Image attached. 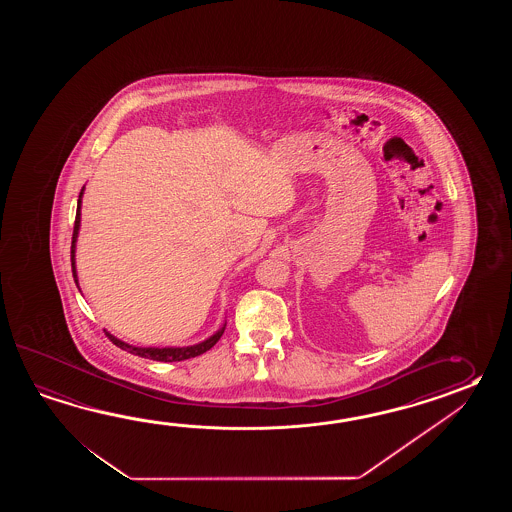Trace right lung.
Segmentation results:
<instances>
[{
	"mask_svg": "<svg viewBox=\"0 0 512 512\" xmlns=\"http://www.w3.org/2000/svg\"><path fill=\"white\" fill-rule=\"evenodd\" d=\"M84 190H86V186H82L80 196H78L77 218H75V230H73V241H71V267H73V278H75L77 287V258H75V256H77L78 232H80V221H82V212H80V210H82V196H84ZM225 326H227V322H223V326L219 327L218 331H216L212 337H208L207 340H203V342H199V344H194V346H183V348H139V346H131L128 342H122L120 338L111 335L108 329H104V331H106V337H108L117 348L124 349V351H128V353L139 355V357H144V359L159 360V362H179V360L192 359V357H197V355H203L205 351L212 348V346L218 342L219 338H221V335H223Z\"/></svg>",
	"mask_w": 512,
	"mask_h": 512,
	"instance_id": "right-lung-1",
	"label": "right lung"
}]
</instances>
